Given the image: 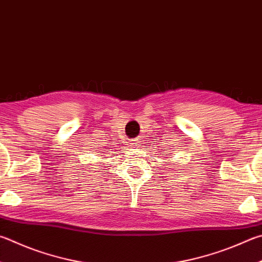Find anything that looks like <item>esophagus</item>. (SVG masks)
<instances>
[{
	"mask_svg": "<svg viewBox=\"0 0 262 262\" xmlns=\"http://www.w3.org/2000/svg\"><path fill=\"white\" fill-rule=\"evenodd\" d=\"M130 146L134 147V149H136V147H140L141 146V140L140 139H134L132 142H130Z\"/></svg>",
	"mask_w": 262,
	"mask_h": 262,
	"instance_id": "1",
	"label": "esophagus"
}]
</instances>
